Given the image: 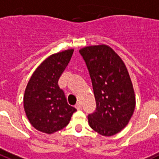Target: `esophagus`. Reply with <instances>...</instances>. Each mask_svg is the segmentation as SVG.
<instances>
[{
    "instance_id": "1",
    "label": "esophagus",
    "mask_w": 159,
    "mask_h": 159,
    "mask_svg": "<svg viewBox=\"0 0 159 159\" xmlns=\"http://www.w3.org/2000/svg\"><path fill=\"white\" fill-rule=\"evenodd\" d=\"M75 108L77 109H81V108H82V104H81V103H78V104H76Z\"/></svg>"
}]
</instances>
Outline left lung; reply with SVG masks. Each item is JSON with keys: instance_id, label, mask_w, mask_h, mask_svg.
Segmentation results:
<instances>
[{"instance_id": "1", "label": "left lung", "mask_w": 159, "mask_h": 159, "mask_svg": "<svg viewBox=\"0 0 159 159\" xmlns=\"http://www.w3.org/2000/svg\"><path fill=\"white\" fill-rule=\"evenodd\" d=\"M90 76L96 109L88 115L89 126L104 136L125 128L135 109V95L129 72L121 58L108 45L80 50Z\"/></svg>"}]
</instances>
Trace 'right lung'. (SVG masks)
<instances>
[{
    "mask_svg": "<svg viewBox=\"0 0 159 159\" xmlns=\"http://www.w3.org/2000/svg\"><path fill=\"white\" fill-rule=\"evenodd\" d=\"M67 50L50 55L33 73L24 94V109L35 129L48 134L68 125L75 108L69 105L58 80L73 55Z\"/></svg>",
    "mask_w": 159,
    "mask_h": 159,
    "instance_id": "right-lung-1",
    "label": "right lung"
}]
</instances>
